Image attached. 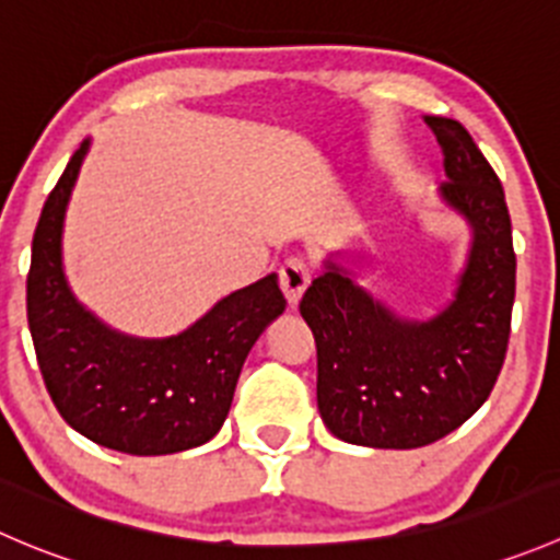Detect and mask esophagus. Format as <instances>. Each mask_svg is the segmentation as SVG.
I'll use <instances>...</instances> for the list:
<instances>
[{
	"label": "esophagus",
	"mask_w": 560,
	"mask_h": 560,
	"mask_svg": "<svg viewBox=\"0 0 560 560\" xmlns=\"http://www.w3.org/2000/svg\"><path fill=\"white\" fill-rule=\"evenodd\" d=\"M308 281H312V270H308L306 259L301 257L284 259V265L279 268V284H281V292H284L287 303H290L292 308L298 306V301H301Z\"/></svg>",
	"instance_id": "obj_1"
}]
</instances>
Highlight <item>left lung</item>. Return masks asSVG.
<instances>
[{"mask_svg": "<svg viewBox=\"0 0 560 560\" xmlns=\"http://www.w3.org/2000/svg\"><path fill=\"white\" fill-rule=\"evenodd\" d=\"M427 125L443 150V202L474 230L454 301L427 323L399 319L334 262L301 301L317 345L319 416L355 446L441 441L485 405L506 358L517 257L503 186L457 119Z\"/></svg>", "mask_w": 560, "mask_h": 560, "instance_id": "left-lung-1", "label": "left lung"}]
</instances>
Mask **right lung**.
Returning <instances> with one entry per match:
<instances>
[{
	"label": "right lung",
	"mask_w": 560,
	"mask_h": 560,
	"mask_svg": "<svg viewBox=\"0 0 560 560\" xmlns=\"http://www.w3.org/2000/svg\"><path fill=\"white\" fill-rule=\"evenodd\" d=\"M81 144L43 205L26 273V319L59 416L97 446L155 457L202 446L224 424L243 361L287 308L276 273L232 292L172 339H130L97 323L62 273V219Z\"/></svg>",
	"instance_id": "1"
}]
</instances>
